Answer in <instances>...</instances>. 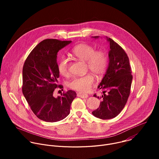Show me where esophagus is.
I'll use <instances>...</instances> for the list:
<instances>
[{"label":"esophagus","mask_w":159,"mask_h":159,"mask_svg":"<svg viewBox=\"0 0 159 159\" xmlns=\"http://www.w3.org/2000/svg\"><path fill=\"white\" fill-rule=\"evenodd\" d=\"M77 96L79 98H87L88 97V95L86 94H82V93H79L77 94Z\"/></svg>","instance_id":"1"}]
</instances>
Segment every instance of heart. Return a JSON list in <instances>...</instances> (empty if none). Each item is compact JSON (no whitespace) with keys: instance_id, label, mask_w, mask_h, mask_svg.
Returning a JSON list of instances; mask_svg holds the SVG:
<instances>
[{"instance_id":"heart-1","label":"heart","mask_w":159,"mask_h":159,"mask_svg":"<svg viewBox=\"0 0 159 159\" xmlns=\"http://www.w3.org/2000/svg\"><path fill=\"white\" fill-rule=\"evenodd\" d=\"M75 57L86 61L87 68L98 77H101L106 72L108 65V56L102 50H96V48L87 43H80L75 46L71 50ZM69 60L65 57L60 58L58 63V70L60 74L66 76L69 72ZM94 81L93 74L88 73L84 75L73 78L68 86L80 93H86L91 87Z\"/></svg>"}]
</instances>
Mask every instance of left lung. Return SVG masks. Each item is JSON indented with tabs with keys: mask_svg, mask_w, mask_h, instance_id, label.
<instances>
[{
	"mask_svg": "<svg viewBox=\"0 0 159 159\" xmlns=\"http://www.w3.org/2000/svg\"><path fill=\"white\" fill-rule=\"evenodd\" d=\"M96 38L98 36H94ZM110 44L109 63L106 74L98 86L103 90L99 107L93 111V115L102 120L117 116L124 108L130 94L133 76L128 57L121 47L111 38H107Z\"/></svg>",
	"mask_w": 159,
	"mask_h": 159,
	"instance_id": "1",
	"label": "left lung"
}]
</instances>
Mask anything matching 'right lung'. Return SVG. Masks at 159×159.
Wrapping results in <instances>:
<instances>
[{"instance_id": "obj_1", "label": "right lung", "mask_w": 159, "mask_h": 159, "mask_svg": "<svg viewBox=\"0 0 159 159\" xmlns=\"http://www.w3.org/2000/svg\"><path fill=\"white\" fill-rule=\"evenodd\" d=\"M71 41L47 39L41 41L31 52L22 69V90L31 109L40 120L57 122L70 113L71 103L77 94L72 90L55 98L59 72L57 57L60 50Z\"/></svg>"}]
</instances>
